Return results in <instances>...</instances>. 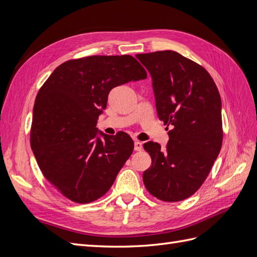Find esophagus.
<instances>
[{
	"label": "esophagus",
	"mask_w": 257,
	"mask_h": 257,
	"mask_svg": "<svg viewBox=\"0 0 257 257\" xmlns=\"http://www.w3.org/2000/svg\"><path fill=\"white\" fill-rule=\"evenodd\" d=\"M134 149L136 151H142L143 150V143L139 142V141H135V143H134Z\"/></svg>",
	"instance_id": "obj_1"
}]
</instances>
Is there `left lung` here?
<instances>
[{
	"mask_svg": "<svg viewBox=\"0 0 257 257\" xmlns=\"http://www.w3.org/2000/svg\"><path fill=\"white\" fill-rule=\"evenodd\" d=\"M136 58L151 75L160 120L172 125L164 150L158 143L144 144L152 166L145 170L143 180L157 198L180 201L200 188L220 153V93L203 66L176 51L142 53Z\"/></svg>",
	"mask_w": 257,
	"mask_h": 257,
	"instance_id": "left-lung-1",
	"label": "left lung"
}]
</instances>
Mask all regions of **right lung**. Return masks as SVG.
I'll return each mask as SVG.
<instances>
[{"label":"right lung","instance_id":"1","mask_svg":"<svg viewBox=\"0 0 257 257\" xmlns=\"http://www.w3.org/2000/svg\"><path fill=\"white\" fill-rule=\"evenodd\" d=\"M147 78L132 56H91L54 69L35 98L31 148L43 175L75 203L102 197L134 150L130 135L96 128L108 94Z\"/></svg>","mask_w":257,"mask_h":257}]
</instances>
